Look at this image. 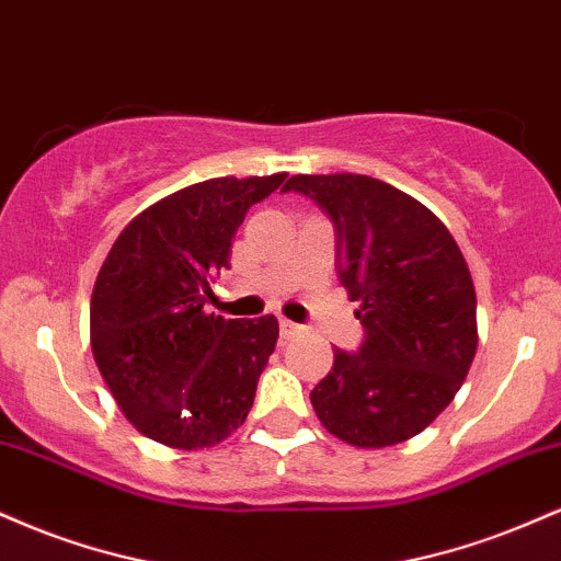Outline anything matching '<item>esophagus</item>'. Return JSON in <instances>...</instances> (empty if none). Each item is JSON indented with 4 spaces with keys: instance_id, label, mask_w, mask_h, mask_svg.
<instances>
[{
    "instance_id": "obj_1",
    "label": "esophagus",
    "mask_w": 561,
    "mask_h": 561,
    "mask_svg": "<svg viewBox=\"0 0 561 561\" xmlns=\"http://www.w3.org/2000/svg\"><path fill=\"white\" fill-rule=\"evenodd\" d=\"M279 330H282V337H298V334L302 332L300 324H295V321L289 319H279Z\"/></svg>"
}]
</instances>
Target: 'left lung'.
<instances>
[{
  "label": "left lung",
  "instance_id": "left-lung-1",
  "mask_svg": "<svg viewBox=\"0 0 561 561\" xmlns=\"http://www.w3.org/2000/svg\"><path fill=\"white\" fill-rule=\"evenodd\" d=\"M285 192L330 218L340 282L362 302L364 343L337 347L311 390L321 424L358 448L420 435L454 401L478 351V298L459 244L420 199L379 179L298 173Z\"/></svg>",
  "mask_w": 561,
  "mask_h": 561
}]
</instances>
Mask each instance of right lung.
<instances>
[{"mask_svg": "<svg viewBox=\"0 0 561 561\" xmlns=\"http://www.w3.org/2000/svg\"><path fill=\"white\" fill-rule=\"evenodd\" d=\"M287 173L210 179L134 218L96 274L92 351L115 403L141 435L171 448H208L253 409L279 337L276 317L205 313L210 279L229 268L231 237L250 205Z\"/></svg>", "mask_w": 561, "mask_h": 561, "instance_id": "right-lung-1", "label": "right lung"}]
</instances>
